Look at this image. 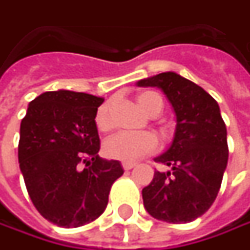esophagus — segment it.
I'll list each match as a JSON object with an SVG mask.
<instances>
[{
	"label": "esophagus",
	"instance_id": "obj_1",
	"mask_svg": "<svg viewBox=\"0 0 250 250\" xmlns=\"http://www.w3.org/2000/svg\"><path fill=\"white\" fill-rule=\"evenodd\" d=\"M135 166V163H123V168L125 170H131Z\"/></svg>",
	"mask_w": 250,
	"mask_h": 250
}]
</instances>
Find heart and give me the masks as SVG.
<instances>
[{"label": "heart", "mask_w": 250, "mask_h": 250, "mask_svg": "<svg viewBox=\"0 0 250 250\" xmlns=\"http://www.w3.org/2000/svg\"><path fill=\"white\" fill-rule=\"evenodd\" d=\"M138 106L149 116H158L163 110V99L156 92H142L137 97ZM95 125L99 131H108L112 127L109 105L99 106L95 113ZM158 148V140L151 133H117L104 144V152L109 159L133 163Z\"/></svg>", "instance_id": "1"}]
</instances>
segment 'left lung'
<instances>
[{
  "label": "left lung",
  "mask_w": 250,
  "mask_h": 250,
  "mask_svg": "<svg viewBox=\"0 0 250 250\" xmlns=\"http://www.w3.org/2000/svg\"><path fill=\"white\" fill-rule=\"evenodd\" d=\"M165 92L177 117L174 140L155 162L168 171H155L142 189L146 211L166 223H189L209 210L227 167V128L219 104L202 87L174 72L137 83Z\"/></svg>",
  "instance_id": "obj_1"
}]
</instances>
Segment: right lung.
Wrapping results in <instances>:
<instances>
[{"mask_svg": "<svg viewBox=\"0 0 250 250\" xmlns=\"http://www.w3.org/2000/svg\"><path fill=\"white\" fill-rule=\"evenodd\" d=\"M102 102L85 92L48 91L22 119L18 158L24 184L40 214L59 227L98 219L125 171L119 160L98 155L95 113Z\"/></svg>", "mask_w": 250, "mask_h": 250, "instance_id": "right-lung-1", "label": "right lung"}]
</instances>
